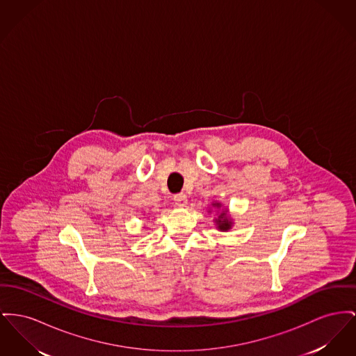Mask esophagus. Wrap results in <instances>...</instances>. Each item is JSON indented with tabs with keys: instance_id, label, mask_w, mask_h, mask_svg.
<instances>
[{
	"instance_id": "esophagus-1",
	"label": "esophagus",
	"mask_w": 356,
	"mask_h": 356,
	"mask_svg": "<svg viewBox=\"0 0 356 356\" xmlns=\"http://www.w3.org/2000/svg\"><path fill=\"white\" fill-rule=\"evenodd\" d=\"M173 200H175L176 206H179V207H183V206L187 204V196H186V193H176V195L173 196Z\"/></svg>"
}]
</instances>
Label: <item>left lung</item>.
<instances>
[{
	"label": "left lung",
	"instance_id": "1",
	"mask_svg": "<svg viewBox=\"0 0 356 356\" xmlns=\"http://www.w3.org/2000/svg\"><path fill=\"white\" fill-rule=\"evenodd\" d=\"M219 207V204H215ZM216 223H218V229L219 230H229L231 227V222L226 218V213H220V216L216 219Z\"/></svg>",
	"mask_w": 356,
	"mask_h": 356
}]
</instances>
